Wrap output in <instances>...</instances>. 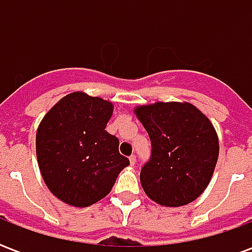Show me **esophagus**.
<instances>
[{
    "label": "esophagus",
    "instance_id": "obj_1",
    "mask_svg": "<svg viewBox=\"0 0 252 252\" xmlns=\"http://www.w3.org/2000/svg\"><path fill=\"white\" fill-rule=\"evenodd\" d=\"M129 163H131L132 166H135V163H136V157H135V155H131V157H129Z\"/></svg>",
    "mask_w": 252,
    "mask_h": 252
}]
</instances>
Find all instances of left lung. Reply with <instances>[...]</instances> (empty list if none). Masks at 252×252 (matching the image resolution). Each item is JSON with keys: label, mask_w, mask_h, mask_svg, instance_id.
Wrapping results in <instances>:
<instances>
[{"label": "left lung", "mask_w": 252, "mask_h": 252, "mask_svg": "<svg viewBox=\"0 0 252 252\" xmlns=\"http://www.w3.org/2000/svg\"><path fill=\"white\" fill-rule=\"evenodd\" d=\"M151 139V159L140 173L144 193L177 208L198 198L212 180L219 136L211 120L190 102H154L133 109Z\"/></svg>", "instance_id": "obj_1"}]
</instances>
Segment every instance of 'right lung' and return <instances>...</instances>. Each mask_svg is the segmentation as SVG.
<instances>
[{"mask_svg":"<svg viewBox=\"0 0 252 252\" xmlns=\"http://www.w3.org/2000/svg\"><path fill=\"white\" fill-rule=\"evenodd\" d=\"M113 110L110 101L74 92L59 99L37 126L41 177L67 205L86 208L102 200L129 164L119 153V139L105 131Z\"/></svg>","mask_w":252,"mask_h":252,"instance_id":"1","label":"right lung"}]
</instances>
